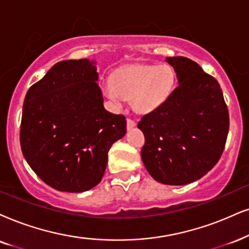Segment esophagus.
Listing matches in <instances>:
<instances>
[{"label":"esophagus","mask_w":249,"mask_h":249,"mask_svg":"<svg viewBox=\"0 0 249 249\" xmlns=\"http://www.w3.org/2000/svg\"><path fill=\"white\" fill-rule=\"evenodd\" d=\"M126 124H127V128L128 130H131V128H133L135 125H137V123H135L133 119H130V118H127V121H126Z\"/></svg>","instance_id":"34e87169"}]
</instances>
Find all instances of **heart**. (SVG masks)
<instances>
[{"mask_svg": "<svg viewBox=\"0 0 249 249\" xmlns=\"http://www.w3.org/2000/svg\"><path fill=\"white\" fill-rule=\"evenodd\" d=\"M174 85L175 72L168 64H130L115 72L103 92L116 106L131 99L135 111L149 114L169 99Z\"/></svg>", "mask_w": 249, "mask_h": 249, "instance_id": "b5f03b06", "label": "heart"}]
</instances>
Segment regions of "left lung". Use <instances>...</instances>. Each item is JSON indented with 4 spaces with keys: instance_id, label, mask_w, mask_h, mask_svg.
I'll use <instances>...</instances> for the list:
<instances>
[{
    "instance_id": "1",
    "label": "left lung",
    "mask_w": 249,
    "mask_h": 249,
    "mask_svg": "<svg viewBox=\"0 0 249 249\" xmlns=\"http://www.w3.org/2000/svg\"><path fill=\"white\" fill-rule=\"evenodd\" d=\"M178 86L163 105L138 123L144 135L141 159L156 181L186 185L221 159L229 111L218 81L190 58L166 57Z\"/></svg>"
}]
</instances>
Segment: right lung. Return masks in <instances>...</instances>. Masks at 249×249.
I'll return each instance as SVG.
<instances>
[{
	"instance_id": "obj_1",
	"label": "right lung",
	"mask_w": 249,
	"mask_h": 249,
	"mask_svg": "<svg viewBox=\"0 0 249 249\" xmlns=\"http://www.w3.org/2000/svg\"><path fill=\"white\" fill-rule=\"evenodd\" d=\"M95 61L56 63L27 90L20 147L31 169L47 185L69 193L95 187L112 143L126 133L123 115L103 107Z\"/></svg>"
}]
</instances>
